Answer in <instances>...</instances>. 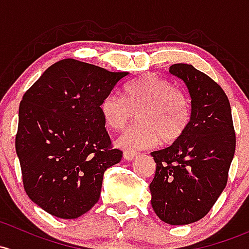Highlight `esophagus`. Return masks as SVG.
Segmentation results:
<instances>
[{
  "label": "esophagus",
  "instance_id": "obj_1",
  "mask_svg": "<svg viewBox=\"0 0 249 249\" xmlns=\"http://www.w3.org/2000/svg\"><path fill=\"white\" fill-rule=\"evenodd\" d=\"M123 156H124V159L126 160V161H132V160H135L137 158V153H135V151H124V154H123Z\"/></svg>",
  "mask_w": 249,
  "mask_h": 249
}]
</instances>
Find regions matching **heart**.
Here are the masks:
<instances>
[{
	"label": "heart",
	"mask_w": 249,
	"mask_h": 249,
	"mask_svg": "<svg viewBox=\"0 0 249 249\" xmlns=\"http://www.w3.org/2000/svg\"><path fill=\"white\" fill-rule=\"evenodd\" d=\"M124 98L109 93L100 103V114L108 129L119 131L137 116L136 126L125 131L117 144L126 150L153 148L160 142L166 144L179 140L192 120V105L184 90L169 81L146 75L127 85Z\"/></svg>",
	"instance_id": "b5f03b06"
}]
</instances>
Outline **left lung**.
<instances>
[{"mask_svg":"<svg viewBox=\"0 0 249 249\" xmlns=\"http://www.w3.org/2000/svg\"><path fill=\"white\" fill-rule=\"evenodd\" d=\"M169 72L187 86L192 120L171 146L151 153L156 171L149 188L159 218L182 226L203 218L223 192L236 137L228 96L219 85L191 64H173Z\"/></svg>","mask_w":249,"mask_h":249,"instance_id":"8db88e82","label":"left lung"}]
</instances>
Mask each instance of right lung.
Here are the masks:
<instances>
[{
  "label": "right lung",
  "mask_w": 249,
  "mask_h": 249,
  "mask_svg": "<svg viewBox=\"0 0 249 249\" xmlns=\"http://www.w3.org/2000/svg\"><path fill=\"white\" fill-rule=\"evenodd\" d=\"M129 72L67 58L22 96L15 149L30 199L59 218H77L100 198L104 173L123 151L112 146L100 103Z\"/></svg>",
  "instance_id": "obj_1"
}]
</instances>
